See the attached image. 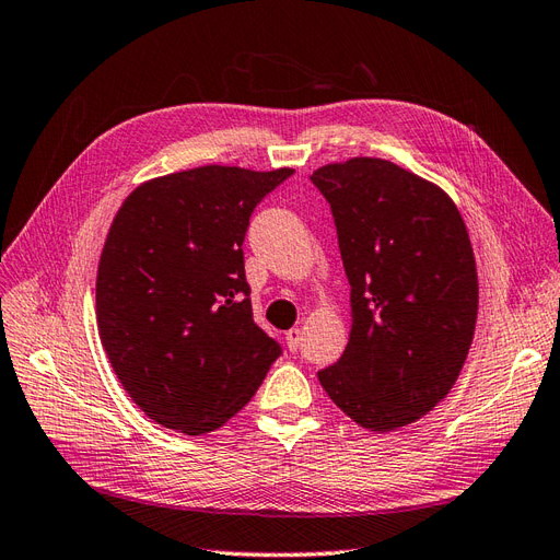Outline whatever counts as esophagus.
<instances>
[{
    "instance_id": "esophagus-1",
    "label": "esophagus",
    "mask_w": 560,
    "mask_h": 560,
    "mask_svg": "<svg viewBox=\"0 0 560 560\" xmlns=\"http://www.w3.org/2000/svg\"><path fill=\"white\" fill-rule=\"evenodd\" d=\"M300 342H302V330L300 328H291L289 332H285V345H289L291 351H298Z\"/></svg>"
}]
</instances>
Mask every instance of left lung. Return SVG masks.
I'll list each match as a JSON object with an SVG mask.
<instances>
[{
  "label": "left lung",
  "mask_w": 560,
  "mask_h": 560,
  "mask_svg": "<svg viewBox=\"0 0 560 560\" xmlns=\"http://www.w3.org/2000/svg\"><path fill=\"white\" fill-rule=\"evenodd\" d=\"M351 285L345 354L318 382L359 427L387 431L434 410L474 340L478 275L448 191L377 156L316 168Z\"/></svg>",
  "instance_id": "left-lung-1"
}]
</instances>
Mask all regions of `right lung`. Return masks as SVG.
Here are the masks:
<instances>
[{
    "label": "right lung",
    "instance_id": "obj_1",
    "mask_svg": "<svg viewBox=\"0 0 560 560\" xmlns=\"http://www.w3.org/2000/svg\"><path fill=\"white\" fill-rule=\"evenodd\" d=\"M293 168L199 166L140 183L112 220L95 322L112 371L156 424L201 436L258 392L279 345L255 326L244 236Z\"/></svg>",
    "mask_w": 560,
    "mask_h": 560
}]
</instances>
